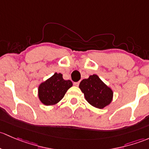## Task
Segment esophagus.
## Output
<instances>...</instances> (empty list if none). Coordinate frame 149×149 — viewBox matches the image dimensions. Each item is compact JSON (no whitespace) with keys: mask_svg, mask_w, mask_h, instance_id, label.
Listing matches in <instances>:
<instances>
[{"mask_svg":"<svg viewBox=\"0 0 149 149\" xmlns=\"http://www.w3.org/2000/svg\"><path fill=\"white\" fill-rule=\"evenodd\" d=\"M79 85V82H74V85H75V86H78Z\"/></svg>","mask_w":149,"mask_h":149,"instance_id":"34e87169","label":"esophagus"}]
</instances>
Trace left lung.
Returning a JSON list of instances; mask_svg holds the SVG:
<instances>
[{
	"label": "left lung",
	"mask_w": 149,
	"mask_h": 149,
	"mask_svg": "<svg viewBox=\"0 0 149 149\" xmlns=\"http://www.w3.org/2000/svg\"><path fill=\"white\" fill-rule=\"evenodd\" d=\"M79 88L85 95L86 100L95 108L102 109L109 105L113 99V91L97 75H90L88 79H82Z\"/></svg>",
	"instance_id": "1"
}]
</instances>
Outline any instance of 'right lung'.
Segmentation results:
<instances>
[{
	"label": "right lung",
	"mask_w": 149,
	"mask_h": 149,
	"mask_svg": "<svg viewBox=\"0 0 149 149\" xmlns=\"http://www.w3.org/2000/svg\"><path fill=\"white\" fill-rule=\"evenodd\" d=\"M72 86L70 80H64L61 73H55L39 87V97L46 105L57 103L63 98L66 92Z\"/></svg>",
	"instance_id": "right-lung-1"
}]
</instances>
